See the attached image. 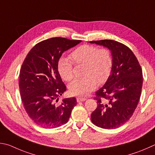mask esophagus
<instances>
[{"label": "esophagus", "instance_id": "1", "mask_svg": "<svg viewBox=\"0 0 155 155\" xmlns=\"http://www.w3.org/2000/svg\"><path fill=\"white\" fill-rule=\"evenodd\" d=\"M86 99L85 97H77V102H83L85 101Z\"/></svg>", "mask_w": 155, "mask_h": 155}]
</instances>
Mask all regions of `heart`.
I'll use <instances>...</instances> for the list:
<instances>
[{"label":"heart","instance_id":"heart-1","mask_svg":"<svg viewBox=\"0 0 155 155\" xmlns=\"http://www.w3.org/2000/svg\"><path fill=\"white\" fill-rule=\"evenodd\" d=\"M69 58L75 64H84L83 74L85 77L74 80L69 86L70 94L78 96H85L95 89L97 82H105L110 74L113 64L111 53L108 49H98L91 45L78 47L70 53ZM71 61L61 58L58 62L59 74L68 82L74 77V67Z\"/></svg>","mask_w":155,"mask_h":155}]
</instances>
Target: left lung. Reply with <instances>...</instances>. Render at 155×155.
Here are the masks:
<instances>
[{
  "mask_svg": "<svg viewBox=\"0 0 155 155\" xmlns=\"http://www.w3.org/2000/svg\"><path fill=\"white\" fill-rule=\"evenodd\" d=\"M111 51V74L95 93L96 109L91 115L95 125L115 129L130 119L138 104L142 88V70L136 55L127 46L112 40L90 41Z\"/></svg>",
  "mask_w": 155,
  "mask_h": 155,
  "instance_id": "obj_1",
  "label": "left lung"
}]
</instances>
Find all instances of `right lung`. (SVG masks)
<instances>
[{
    "label": "right lung",
    "mask_w": 155,
    "mask_h": 155,
    "mask_svg": "<svg viewBox=\"0 0 155 155\" xmlns=\"http://www.w3.org/2000/svg\"><path fill=\"white\" fill-rule=\"evenodd\" d=\"M81 42L51 38L34 46L25 58L19 72V91L25 110L38 126L55 128L68 121L77 100L66 98L60 104H55L66 90L58 62L64 51Z\"/></svg>",
    "instance_id": "1"
}]
</instances>
